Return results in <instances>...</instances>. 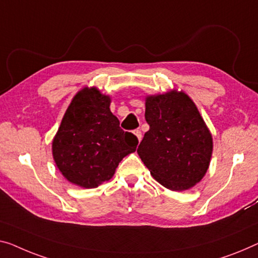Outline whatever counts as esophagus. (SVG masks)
<instances>
[{"label": "esophagus", "mask_w": 258, "mask_h": 258, "mask_svg": "<svg viewBox=\"0 0 258 258\" xmlns=\"http://www.w3.org/2000/svg\"><path fill=\"white\" fill-rule=\"evenodd\" d=\"M133 133H134V136L137 137V139H138V141H141V139H142V133H141V131L140 130H134L133 131Z\"/></svg>", "instance_id": "esophagus-1"}]
</instances>
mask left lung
<instances>
[{"mask_svg": "<svg viewBox=\"0 0 258 258\" xmlns=\"http://www.w3.org/2000/svg\"><path fill=\"white\" fill-rule=\"evenodd\" d=\"M148 132L138 154L161 185L189 190L210 167L213 139L194 101L184 91L146 96Z\"/></svg>", "mask_w": 258, "mask_h": 258, "instance_id": "left-lung-1", "label": "left lung"}]
</instances>
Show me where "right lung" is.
Listing matches in <instances>:
<instances>
[{
    "mask_svg": "<svg viewBox=\"0 0 258 258\" xmlns=\"http://www.w3.org/2000/svg\"><path fill=\"white\" fill-rule=\"evenodd\" d=\"M110 103V96L96 87L81 89L53 138L57 169L68 182L84 189H94L112 178L119 162L137 149V137L119 127Z\"/></svg>",
    "mask_w": 258,
    "mask_h": 258,
    "instance_id": "1",
    "label": "right lung"
}]
</instances>
